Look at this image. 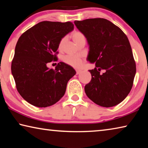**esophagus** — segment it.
<instances>
[{
    "label": "esophagus",
    "instance_id": "esophagus-1",
    "mask_svg": "<svg viewBox=\"0 0 148 148\" xmlns=\"http://www.w3.org/2000/svg\"><path fill=\"white\" fill-rule=\"evenodd\" d=\"M82 71H81V70H77L76 71V74H80L81 73Z\"/></svg>",
    "mask_w": 148,
    "mask_h": 148
}]
</instances>
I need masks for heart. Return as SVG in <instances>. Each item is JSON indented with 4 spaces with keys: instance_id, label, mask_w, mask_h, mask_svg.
<instances>
[{
    "instance_id": "obj_1",
    "label": "heart",
    "mask_w": 148,
    "mask_h": 148,
    "mask_svg": "<svg viewBox=\"0 0 148 148\" xmlns=\"http://www.w3.org/2000/svg\"><path fill=\"white\" fill-rule=\"evenodd\" d=\"M72 39L77 45H78L82 41L86 40V36L84 33L79 31H76L72 34ZM66 42V37H63L59 43V49L62 50ZM64 62L66 64L69 65L73 68H79L83 64V59L82 57L76 56H66L63 58Z\"/></svg>"
}]
</instances>
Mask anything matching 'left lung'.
Listing matches in <instances>:
<instances>
[{"label": "left lung", "instance_id": "8db88e82", "mask_svg": "<svg viewBox=\"0 0 148 148\" xmlns=\"http://www.w3.org/2000/svg\"><path fill=\"white\" fill-rule=\"evenodd\" d=\"M74 24L84 34L89 46L87 61L95 64V68L89 71L91 80L85 86L87 96L101 106H116L129 95L136 74L128 38L106 19L75 21Z\"/></svg>", "mask_w": 148, "mask_h": 148}]
</instances>
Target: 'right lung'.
I'll use <instances>...</instances> for the list:
<instances>
[{"mask_svg": "<svg viewBox=\"0 0 148 148\" xmlns=\"http://www.w3.org/2000/svg\"><path fill=\"white\" fill-rule=\"evenodd\" d=\"M74 29L72 22L42 21L21 34L12 62V74L20 95L34 106L56 104L65 93L66 85L76 71L63 62L56 69L47 64L57 61L59 43Z\"/></svg>", "mask_w": 148, "mask_h": 148, "instance_id": "obj_1", "label": "right lung"}]
</instances>
